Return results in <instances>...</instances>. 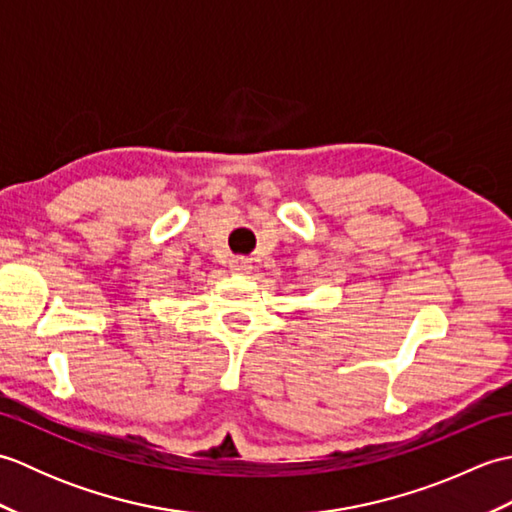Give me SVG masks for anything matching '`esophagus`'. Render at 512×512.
I'll return each instance as SVG.
<instances>
[{
	"mask_svg": "<svg viewBox=\"0 0 512 512\" xmlns=\"http://www.w3.org/2000/svg\"><path fill=\"white\" fill-rule=\"evenodd\" d=\"M228 268H231L237 275H248L250 270H253V262H250L248 257H233L231 262H228Z\"/></svg>",
	"mask_w": 512,
	"mask_h": 512,
	"instance_id": "1",
	"label": "esophagus"
}]
</instances>
